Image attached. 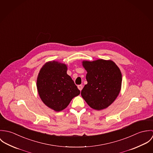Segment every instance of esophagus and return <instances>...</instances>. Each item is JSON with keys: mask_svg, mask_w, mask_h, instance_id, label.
<instances>
[{"mask_svg": "<svg viewBox=\"0 0 153 153\" xmlns=\"http://www.w3.org/2000/svg\"><path fill=\"white\" fill-rule=\"evenodd\" d=\"M78 88L80 91H81V90L82 89V88H83V86H82V85H78Z\"/></svg>", "mask_w": 153, "mask_h": 153, "instance_id": "1", "label": "esophagus"}]
</instances>
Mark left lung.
<instances>
[{
    "mask_svg": "<svg viewBox=\"0 0 153 153\" xmlns=\"http://www.w3.org/2000/svg\"><path fill=\"white\" fill-rule=\"evenodd\" d=\"M87 71L86 84L81 96L92 109L108 107L118 96L122 84V74L118 66L111 60L83 61Z\"/></svg>",
    "mask_w": 153,
    "mask_h": 153,
    "instance_id": "left-lung-1",
    "label": "left lung"
}]
</instances>
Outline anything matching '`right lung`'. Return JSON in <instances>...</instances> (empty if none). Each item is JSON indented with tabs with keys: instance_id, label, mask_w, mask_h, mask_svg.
Instances as JSON below:
<instances>
[{
	"instance_id": "add662e5",
	"label": "right lung",
	"mask_w": 153,
	"mask_h": 153,
	"mask_svg": "<svg viewBox=\"0 0 153 153\" xmlns=\"http://www.w3.org/2000/svg\"><path fill=\"white\" fill-rule=\"evenodd\" d=\"M67 65L52 61L44 64L38 75L36 87L44 104L55 111L65 109L80 91L66 73Z\"/></svg>"
}]
</instances>
